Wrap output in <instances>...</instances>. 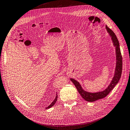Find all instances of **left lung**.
Segmentation results:
<instances>
[{
    "instance_id": "8db88e82",
    "label": "left lung",
    "mask_w": 130,
    "mask_h": 130,
    "mask_svg": "<svg viewBox=\"0 0 130 130\" xmlns=\"http://www.w3.org/2000/svg\"><path fill=\"white\" fill-rule=\"evenodd\" d=\"M106 29L110 37H111V41L113 43V45L115 47L116 63L115 70V74L113 78L108 85V87L102 91L91 92L85 90L82 87L79 83L73 78H71V81L74 84L78 91L80 93L82 98L88 102H93L99 99H102L106 97L110 93V92L114 88L116 85L118 83L121 76L122 70V58L120 48V44L119 41L116 36L115 33L112 31L107 26H106Z\"/></svg>"
}]
</instances>
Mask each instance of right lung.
Here are the masks:
<instances>
[{
	"label": "right lung",
	"mask_w": 130,
	"mask_h": 130,
	"mask_svg": "<svg viewBox=\"0 0 130 130\" xmlns=\"http://www.w3.org/2000/svg\"><path fill=\"white\" fill-rule=\"evenodd\" d=\"M57 97H58V96H57V94L56 93V97H55V99L53 100V101L52 102L51 104L48 106V107H47L45 109H49V108H51L52 107H53L54 105H55V103H56V101H57Z\"/></svg>",
	"instance_id": "1"
}]
</instances>
